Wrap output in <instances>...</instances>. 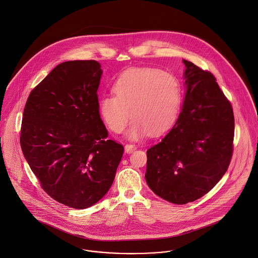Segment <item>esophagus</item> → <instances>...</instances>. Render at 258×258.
<instances>
[{
    "mask_svg": "<svg viewBox=\"0 0 258 258\" xmlns=\"http://www.w3.org/2000/svg\"><path fill=\"white\" fill-rule=\"evenodd\" d=\"M136 149H137V147H136L135 145H133V144H126V145H125V152H126L127 154L133 153Z\"/></svg>",
    "mask_w": 258,
    "mask_h": 258,
    "instance_id": "34e87169",
    "label": "esophagus"
}]
</instances>
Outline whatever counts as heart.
<instances>
[{
    "instance_id": "1",
    "label": "heart",
    "mask_w": 258,
    "mask_h": 258,
    "mask_svg": "<svg viewBox=\"0 0 258 258\" xmlns=\"http://www.w3.org/2000/svg\"><path fill=\"white\" fill-rule=\"evenodd\" d=\"M112 90L114 94L103 95L99 101L100 115L114 133H121L130 117L134 118L127 132L132 140L167 130L176 119L182 100L179 81L153 68L125 71Z\"/></svg>"
}]
</instances>
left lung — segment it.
<instances>
[{
    "instance_id": "8db88e82",
    "label": "left lung",
    "mask_w": 258,
    "mask_h": 258,
    "mask_svg": "<svg viewBox=\"0 0 258 258\" xmlns=\"http://www.w3.org/2000/svg\"><path fill=\"white\" fill-rule=\"evenodd\" d=\"M186 93L182 110L162 142L147 151L146 181L155 194L182 205L214 187L233 155V108L215 77L182 60Z\"/></svg>"
}]
</instances>
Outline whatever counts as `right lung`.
<instances>
[{
	"label": "right lung",
	"instance_id": "add662e5",
	"mask_svg": "<svg viewBox=\"0 0 258 258\" xmlns=\"http://www.w3.org/2000/svg\"><path fill=\"white\" fill-rule=\"evenodd\" d=\"M100 67L94 60L59 64L24 107V158L47 194L75 209L89 208L107 193L124 152L106 139L99 115Z\"/></svg>",
	"mask_w": 258,
	"mask_h": 258
}]
</instances>
